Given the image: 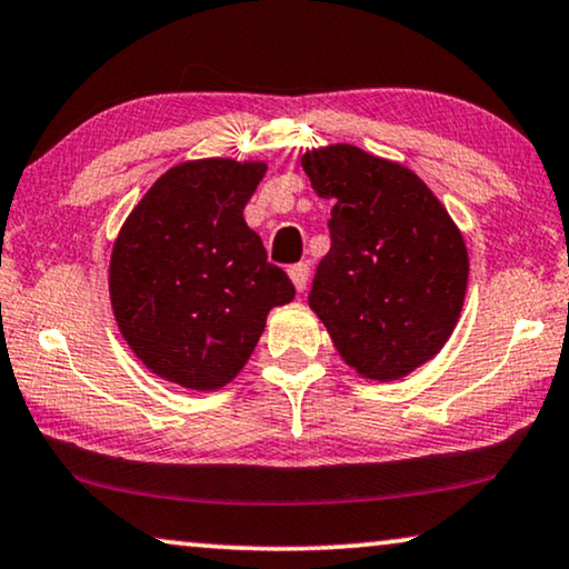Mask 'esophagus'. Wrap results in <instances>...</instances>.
I'll return each instance as SVG.
<instances>
[{"label": "esophagus", "mask_w": 569, "mask_h": 569, "mask_svg": "<svg viewBox=\"0 0 569 569\" xmlns=\"http://www.w3.org/2000/svg\"><path fill=\"white\" fill-rule=\"evenodd\" d=\"M288 278H291V281H293L296 291L301 293L303 288H307V283H309V266H303V262H296V266L288 268Z\"/></svg>", "instance_id": "1"}]
</instances>
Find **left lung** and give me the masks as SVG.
<instances>
[{"instance_id": "1", "label": "left lung", "mask_w": 569, "mask_h": 569, "mask_svg": "<svg viewBox=\"0 0 569 569\" xmlns=\"http://www.w3.org/2000/svg\"><path fill=\"white\" fill-rule=\"evenodd\" d=\"M301 167L335 201L309 307L358 376L405 379L441 353L461 317V231L418 174L353 143L309 149Z\"/></svg>"}]
</instances>
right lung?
I'll list each match as a JSON object with an SVG mask.
<instances>
[{
	"label": "right lung",
	"instance_id": "obj_1",
	"mask_svg": "<svg viewBox=\"0 0 569 569\" xmlns=\"http://www.w3.org/2000/svg\"><path fill=\"white\" fill-rule=\"evenodd\" d=\"M268 164L188 159L154 180L110 252V307L128 348L182 389L227 387L293 283L270 266L244 206Z\"/></svg>",
	"mask_w": 569,
	"mask_h": 569
}]
</instances>
